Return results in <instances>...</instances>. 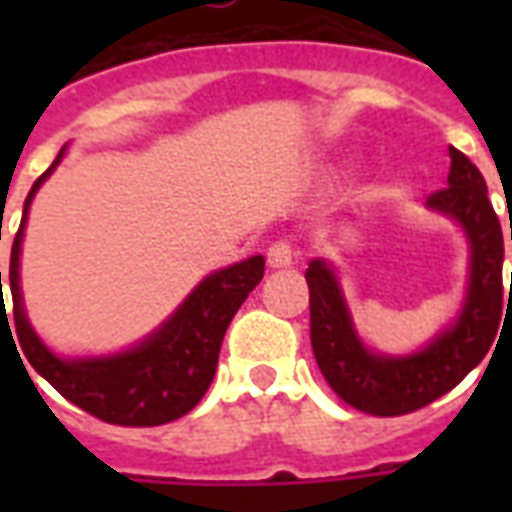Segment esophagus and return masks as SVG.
<instances>
[{"instance_id": "esophagus-1", "label": "esophagus", "mask_w": 512, "mask_h": 512, "mask_svg": "<svg viewBox=\"0 0 512 512\" xmlns=\"http://www.w3.org/2000/svg\"><path fill=\"white\" fill-rule=\"evenodd\" d=\"M293 255H296V252H293V246H290V241H285V238H279V241H274V244L266 249V260L271 268H288L290 263H293Z\"/></svg>"}]
</instances>
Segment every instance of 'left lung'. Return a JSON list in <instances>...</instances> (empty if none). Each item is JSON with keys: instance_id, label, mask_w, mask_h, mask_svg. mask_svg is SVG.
Segmentation results:
<instances>
[{"instance_id": "1", "label": "left lung", "mask_w": 512, "mask_h": 512, "mask_svg": "<svg viewBox=\"0 0 512 512\" xmlns=\"http://www.w3.org/2000/svg\"><path fill=\"white\" fill-rule=\"evenodd\" d=\"M450 158L447 189L433 191L428 208L463 227L472 252L469 288L455 323L436 334L422 351L408 356L373 354L356 334L334 268L326 260H312L304 274L310 285L315 362L334 395L373 417L411 414L461 384L488 354L502 321V301L510 304L512 299V282L510 293L502 285V227L488 200L483 175L461 150L450 147Z\"/></svg>"}]
</instances>
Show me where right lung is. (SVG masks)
<instances>
[{
    "mask_svg": "<svg viewBox=\"0 0 512 512\" xmlns=\"http://www.w3.org/2000/svg\"><path fill=\"white\" fill-rule=\"evenodd\" d=\"M65 156V147L40 175L24 202V216L18 227L13 252H10V293H13V321L21 351L29 365L38 370L62 397L87 414L126 425V428H153L172 419L189 414L197 406L216 373L219 348L224 332L233 321L238 307L263 279L266 260L263 255L241 260L230 268L213 271L191 290L189 299L180 304L175 315L147 340L115 356H90V359H65L49 351L35 329L29 326L27 312L21 304V285H18V257L24 241L29 205L38 194L43 180L57 169ZM2 299V271H0ZM7 318L5 299H2V321ZM10 329V323H7ZM13 337V334H10Z\"/></svg>",
    "mask_w": 512,
    "mask_h": 512,
    "instance_id": "obj_1",
    "label": "right lung"
}]
</instances>
